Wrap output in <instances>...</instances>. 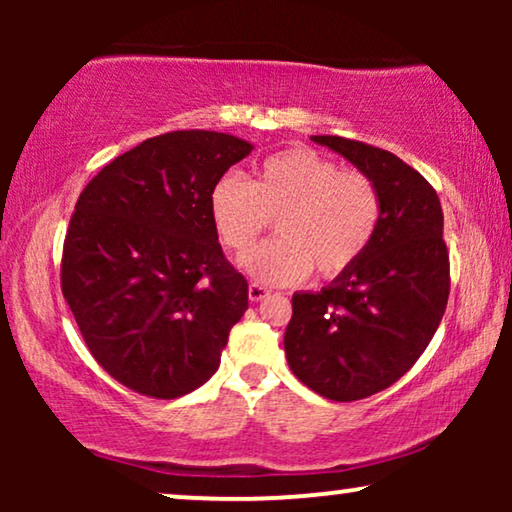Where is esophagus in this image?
<instances>
[{
	"label": "esophagus",
	"mask_w": 512,
	"mask_h": 512,
	"mask_svg": "<svg viewBox=\"0 0 512 512\" xmlns=\"http://www.w3.org/2000/svg\"><path fill=\"white\" fill-rule=\"evenodd\" d=\"M270 296V291L265 289V286H261V284H249V300L251 303H261L263 298H268Z\"/></svg>",
	"instance_id": "obj_1"
}]
</instances>
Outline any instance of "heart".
Listing matches in <instances>:
<instances>
[{"label": "heart", "mask_w": 512, "mask_h": 512, "mask_svg": "<svg viewBox=\"0 0 512 512\" xmlns=\"http://www.w3.org/2000/svg\"><path fill=\"white\" fill-rule=\"evenodd\" d=\"M216 235L244 254L277 216V237L242 258L256 282L296 284L310 275L335 279L352 270L382 223V193L361 170H347L307 146H289L258 165L254 184L223 174L209 193Z\"/></svg>", "instance_id": "1"}]
</instances>
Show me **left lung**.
<instances>
[{
  "instance_id": "8db88e82",
  "label": "left lung",
  "mask_w": 512,
  "mask_h": 512,
  "mask_svg": "<svg viewBox=\"0 0 512 512\" xmlns=\"http://www.w3.org/2000/svg\"><path fill=\"white\" fill-rule=\"evenodd\" d=\"M375 181L382 223L359 263L317 293H293L284 352L293 375L331 401H361L415 366L443 319L450 254L436 188L377 146L314 135Z\"/></svg>"
}]
</instances>
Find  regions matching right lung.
I'll return each mask as SVG.
<instances>
[{
    "mask_svg": "<svg viewBox=\"0 0 512 512\" xmlns=\"http://www.w3.org/2000/svg\"><path fill=\"white\" fill-rule=\"evenodd\" d=\"M251 149L223 132H165L104 165L76 200L62 296L123 387L170 401L219 368L249 284L223 254L209 193Z\"/></svg>",
    "mask_w": 512,
    "mask_h": 512,
    "instance_id": "add662e5",
    "label": "right lung"
}]
</instances>
